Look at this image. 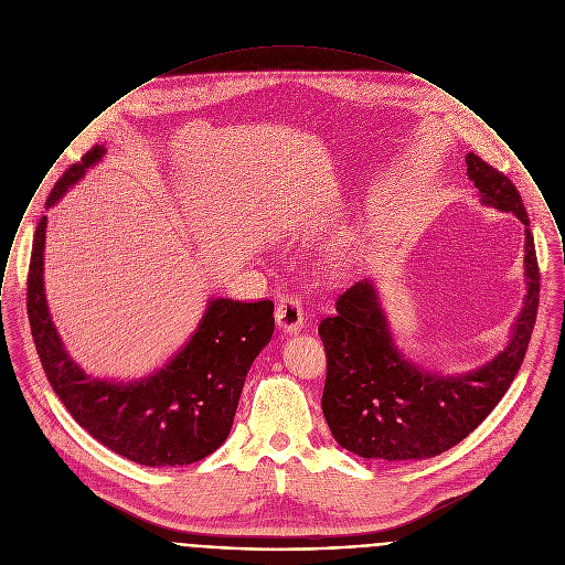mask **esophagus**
I'll return each mask as SVG.
<instances>
[{
    "label": "esophagus",
    "mask_w": 565,
    "mask_h": 565,
    "mask_svg": "<svg viewBox=\"0 0 565 565\" xmlns=\"http://www.w3.org/2000/svg\"><path fill=\"white\" fill-rule=\"evenodd\" d=\"M275 321L284 332H299L306 323V310L299 299L281 297L275 308Z\"/></svg>",
    "instance_id": "esophagus-1"
}]
</instances>
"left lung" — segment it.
I'll list each match as a JSON object with an SVG mask.
<instances>
[{"label": "left lung", "instance_id": "obj_1", "mask_svg": "<svg viewBox=\"0 0 565 565\" xmlns=\"http://www.w3.org/2000/svg\"><path fill=\"white\" fill-rule=\"evenodd\" d=\"M467 174L480 203L515 214L526 225V299L504 351L476 371L435 375L395 347L375 286L364 279L337 299V315L319 326L328 355L326 422L344 450L362 458L406 462L460 444L498 406L529 349L540 306V266L520 192L500 170L469 152Z\"/></svg>", "mask_w": 565, "mask_h": 565}]
</instances>
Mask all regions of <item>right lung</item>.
<instances>
[{
    "label": "right lung",
    "mask_w": 565,
    "mask_h": 565,
    "mask_svg": "<svg viewBox=\"0 0 565 565\" xmlns=\"http://www.w3.org/2000/svg\"><path fill=\"white\" fill-rule=\"evenodd\" d=\"M105 146H94L54 185L45 207L98 163ZM47 216L34 231L28 270V319L43 371L70 415L103 446L146 465L174 467L196 462L225 444L246 373L270 342L273 301H210L190 342L157 373L115 384L87 375L65 351L43 288V248Z\"/></svg>",
    "instance_id": "add662e5"
}]
</instances>
